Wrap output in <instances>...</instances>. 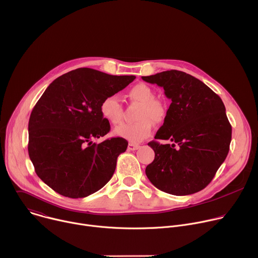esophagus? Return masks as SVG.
<instances>
[{"mask_svg": "<svg viewBox=\"0 0 258 258\" xmlns=\"http://www.w3.org/2000/svg\"><path fill=\"white\" fill-rule=\"evenodd\" d=\"M139 148H140V146L135 145V144H133V143H130L128 146H127V150H128V151H136V150H138Z\"/></svg>", "mask_w": 258, "mask_h": 258, "instance_id": "esophagus-1", "label": "esophagus"}]
</instances>
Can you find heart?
Listing matches in <instances>:
<instances>
[{
  "instance_id": "b5f03b06",
  "label": "heart",
  "mask_w": 258,
  "mask_h": 258,
  "mask_svg": "<svg viewBox=\"0 0 258 258\" xmlns=\"http://www.w3.org/2000/svg\"><path fill=\"white\" fill-rule=\"evenodd\" d=\"M127 97L141 104L138 120L125 123L114 131V135L133 144L141 143L150 137L153 131V121L161 122L166 114L164 104L155 99L154 91L146 84H137L128 90ZM100 113L109 123L117 125L122 121V106L116 95H108L100 103Z\"/></svg>"
}]
</instances>
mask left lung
I'll return each mask as SVG.
<instances>
[{"mask_svg":"<svg viewBox=\"0 0 258 258\" xmlns=\"http://www.w3.org/2000/svg\"><path fill=\"white\" fill-rule=\"evenodd\" d=\"M164 89L171 104L155 139L169 140L148 145L155 152L146 175L158 189L188 196L204 189L225 161L232 126L222 99L194 76L171 70L142 77Z\"/></svg>","mask_w":258,"mask_h":258,"instance_id":"left-lung-1","label":"left lung"}]
</instances>
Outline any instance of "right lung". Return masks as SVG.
<instances>
[{"mask_svg": "<svg viewBox=\"0 0 258 258\" xmlns=\"http://www.w3.org/2000/svg\"><path fill=\"white\" fill-rule=\"evenodd\" d=\"M135 79L81 68L56 78L46 88L30 114L28 153L37 176L54 191L71 199L86 198L110 180L127 142L112 138L93 143L110 131L100 103Z\"/></svg>", "mask_w": 258, "mask_h": 258, "instance_id": "add662e5", "label": "right lung"}]
</instances>
